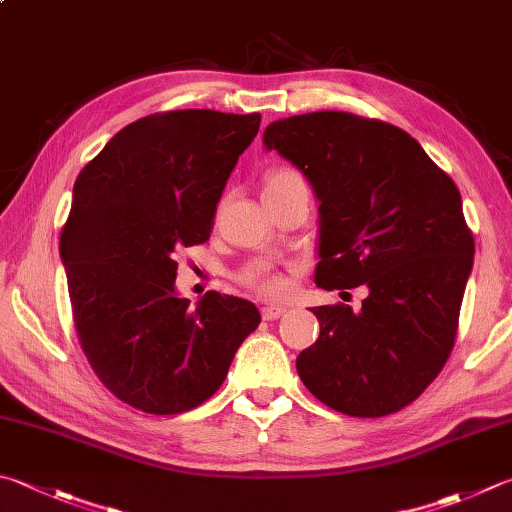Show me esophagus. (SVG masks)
I'll return each mask as SVG.
<instances>
[{"instance_id": "obj_1", "label": "esophagus", "mask_w": 512, "mask_h": 512, "mask_svg": "<svg viewBox=\"0 0 512 512\" xmlns=\"http://www.w3.org/2000/svg\"><path fill=\"white\" fill-rule=\"evenodd\" d=\"M260 312H263L265 321H276V318H281L287 310H285V307H281V305H265Z\"/></svg>"}]
</instances>
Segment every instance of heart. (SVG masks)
I'll list each match as a JSON object with an SVG mask.
<instances>
[{
  "label": "heart",
  "mask_w": 512,
  "mask_h": 512,
  "mask_svg": "<svg viewBox=\"0 0 512 512\" xmlns=\"http://www.w3.org/2000/svg\"><path fill=\"white\" fill-rule=\"evenodd\" d=\"M294 180H303V178L298 176V173L289 171V169H278V171L269 173V176H267L265 191L278 189V187H283V185H287V182H294ZM245 281H247L249 285L258 287L260 292L267 294V296H278V294H283V289H285V281H283V278L269 272V269H267L265 265H260V267L252 269V272H249V274L245 276Z\"/></svg>",
  "instance_id": "b5f03b06"
}]
</instances>
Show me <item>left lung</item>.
Wrapping results in <instances>:
<instances>
[{"label":"left lung","instance_id":"left-lung-1","mask_svg":"<svg viewBox=\"0 0 512 512\" xmlns=\"http://www.w3.org/2000/svg\"><path fill=\"white\" fill-rule=\"evenodd\" d=\"M263 144L314 189L316 285L370 292L359 312L312 307L321 334L298 354V376L350 417L406 408L448 361L472 272L457 185L410 133L343 111L276 120Z\"/></svg>","mask_w":512,"mask_h":512}]
</instances>
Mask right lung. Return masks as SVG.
<instances>
[{
  "label": "right lung",
  "mask_w": 512,
  "mask_h": 512,
  "mask_svg": "<svg viewBox=\"0 0 512 512\" xmlns=\"http://www.w3.org/2000/svg\"><path fill=\"white\" fill-rule=\"evenodd\" d=\"M260 113L187 109L115 133L73 187L60 256L75 330L100 381L149 414L200 406L260 323L254 303L180 298L178 249L205 243Z\"/></svg>",
  "instance_id": "right-lung-1"
}]
</instances>
